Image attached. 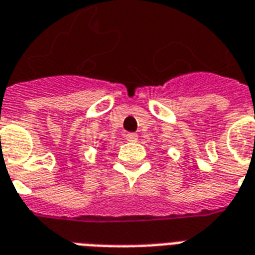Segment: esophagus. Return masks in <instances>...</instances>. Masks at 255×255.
Wrapping results in <instances>:
<instances>
[{"instance_id":"obj_1","label":"esophagus","mask_w":255,"mask_h":255,"mask_svg":"<svg viewBox=\"0 0 255 255\" xmlns=\"http://www.w3.org/2000/svg\"><path fill=\"white\" fill-rule=\"evenodd\" d=\"M126 139H127V140H129V142H136V140H137V133L128 132L127 135H126Z\"/></svg>"}]
</instances>
